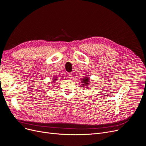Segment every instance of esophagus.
I'll return each mask as SVG.
<instances>
[{
    "instance_id": "1",
    "label": "esophagus",
    "mask_w": 146,
    "mask_h": 146,
    "mask_svg": "<svg viewBox=\"0 0 146 146\" xmlns=\"http://www.w3.org/2000/svg\"><path fill=\"white\" fill-rule=\"evenodd\" d=\"M72 74H72V73H68V74H67V76H68V78H72V76H73Z\"/></svg>"
}]
</instances>
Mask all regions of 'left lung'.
Here are the masks:
<instances>
[{
	"label": "left lung",
	"instance_id": "obj_1",
	"mask_svg": "<svg viewBox=\"0 0 146 146\" xmlns=\"http://www.w3.org/2000/svg\"><path fill=\"white\" fill-rule=\"evenodd\" d=\"M81 82L82 83V85L85 86L86 88H88L90 84V78L87 76H85L84 78H83V79L81 80Z\"/></svg>",
	"mask_w": 146,
	"mask_h": 146
}]
</instances>
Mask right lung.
I'll return each mask as SVG.
<instances>
[{
  "mask_svg": "<svg viewBox=\"0 0 146 146\" xmlns=\"http://www.w3.org/2000/svg\"><path fill=\"white\" fill-rule=\"evenodd\" d=\"M56 80H58V79L56 78H56H53V79L52 80H53V82H53V83H55V82L56 81Z\"/></svg>",
  "mask_w": 146,
  "mask_h": 146,
  "instance_id": "right-lung-1",
  "label": "right lung"
}]
</instances>
